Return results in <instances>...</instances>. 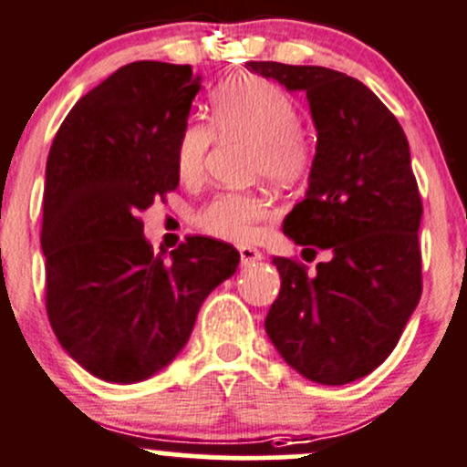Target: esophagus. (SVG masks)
<instances>
[{
  "label": "esophagus",
  "mask_w": 467,
  "mask_h": 467,
  "mask_svg": "<svg viewBox=\"0 0 467 467\" xmlns=\"http://www.w3.org/2000/svg\"><path fill=\"white\" fill-rule=\"evenodd\" d=\"M239 257H242V265H250L264 259V254L257 248H253V245H239Z\"/></svg>",
  "instance_id": "obj_1"
}]
</instances>
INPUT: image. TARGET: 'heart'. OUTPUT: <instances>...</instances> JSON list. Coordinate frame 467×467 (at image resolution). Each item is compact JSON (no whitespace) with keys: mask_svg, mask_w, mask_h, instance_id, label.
<instances>
[{"mask_svg":"<svg viewBox=\"0 0 467 467\" xmlns=\"http://www.w3.org/2000/svg\"><path fill=\"white\" fill-rule=\"evenodd\" d=\"M299 109L284 90L259 77L228 81L213 97V126L222 135L254 141L253 171L276 183L304 177L312 163V143L299 128ZM213 130L202 121L182 128L175 163L182 182L203 175ZM270 203L261 194L222 192L197 213V225L214 239L230 244L248 242L254 225L268 217Z\"/></svg>","mask_w":467,"mask_h":467,"instance_id":"obj_1","label":"heart"}]
</instances>
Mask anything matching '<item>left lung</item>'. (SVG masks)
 <instances>
[{"instance_id":"left-lung-1","label":"left lung","mask_w":467,"mask_h":467,"mask_svg":"<svg viewBox=\"0 0 467 467\" xmlns=\"http://www.w3.org/2000/svg\"><path fill=\"white\" fill-rule=\"evenodd\" d=\"M248 70L306 92L317 148L304 202L284 234L330 250L306 265L273 257L281 290L265 332L284 361L321 386L370 375L397 346L421 299V197L406 132L355 77L324 66L248 61Z\"/></svg>"}]
</instances>
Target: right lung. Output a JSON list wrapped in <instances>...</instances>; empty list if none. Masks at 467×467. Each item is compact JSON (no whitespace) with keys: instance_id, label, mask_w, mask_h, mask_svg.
<instances>
[{"instance_id":"1","label":"right lung","mask_w":467,"mask_h":467,"mask_svg":"<svg viewBox=\"0 0 467 467\" xmlns=\"http://www.w3.org/2000/svg\"><path fill=\"white\" fill-rule=\"evenodd\" d=\"M202 75L135 61L86 92L46 161V310L61 348L110 383H140L175 361L206 296L239 253L188 237L152 253L140 214L179 186L175 146Z\"/></svg>"}]
</instances>
